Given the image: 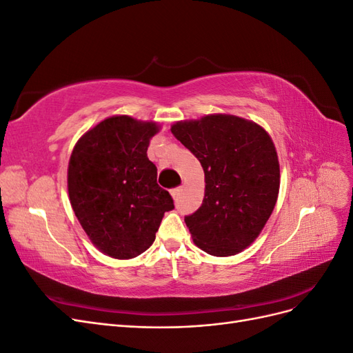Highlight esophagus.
Returning <instances> with one entry per match:
<instances>
[{
	"instance_id": "esophagus-1",
	"label": "esophagus",
	"mask_w": 353,
	"mask_h": 353,
	"mask_svg": "<svg viewBox=\"0 0 353 353\" xmlns=\"http://www.w3.org/2000/svg\"><path fill=\"white\" fill-rule=\"evenodd\" d=\"M179 193H181V187H176V188H172V190H170V194H172V197H174L175 200H178Z\"/></svg>"
}]
</instances>
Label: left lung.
<instances>
[{
    "label": "left lung",
    "instance_id": "left-lung-1",
    "mask_svg": "<svg viewBox=\"0 0 353 353\" xmlns=\"http://www.w3.org/2000/svg\"><path fill=\"white\" fill-rule=\"evenodd\" d=\"M205 172V199L185 216L194 244L212 256L237 254L263 230L280 190L275 145L262 126L232 114H208L170 128Z\"/></svg>",
    "mask_w": 353,
    "mask_h": 353
}]
</instances>
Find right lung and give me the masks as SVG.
Listing matches in <instances>:
<instances>
[{"mask_svg": "<svg viewBox=\"0 0 353 353\" xmlns=\"http://www.w3.org/2000/svg\"><path fill=\"white\" fill-rule=\"evenodd\" d=\"M154 122L112 116L85 132L68 168L72 209L95 248L114 259H131L153 244L174 200L157 184L147 157Z\"/></svg>", "mask_w": 353, "mask_h": 353, "instance_id": "right-lung-1", "label": "right lung"}]
</instances>
